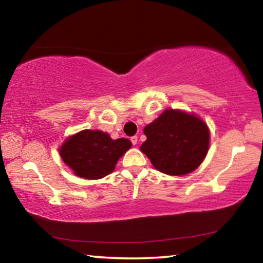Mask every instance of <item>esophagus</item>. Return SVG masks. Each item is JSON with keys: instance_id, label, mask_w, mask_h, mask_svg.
<instances>
[{"instance_id": "34e87169", "label": "esophagus", "mask_w": 263, "mask_h": 263, "mask_svg": "<svg viewBox=\"0 0 263 263\" xmlns=\"http://www.w3.org/2000/svg\"><path fill=\"white\" fill-rule=\"evenodd\" d=\"M130 140H131V142H132V145H137V142H138V137H137V136H133V137H131V138H130Z\"/></svg>"}]
</instances>
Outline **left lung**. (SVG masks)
Returning a JSON list of instances; mask_svg holds the SVG:
<instances>
[{
    "label": "left lung",
    "instance_id": "1",
    "mask_svg": "<svg viewBox=\"0 0 263 263\" xmlns=\"http://www.w3.org/2000/svg\"><path fill=\"white\" fill-rule=\"evenodd\" d=\"M147 137L140 149L155 169L181 176L194 172L206 157L210 142L208 125L194 114L167 109L144 128Z\"/></svg>",
    "mask_w": 263,
    "mask_h": 263
}]
</instances>
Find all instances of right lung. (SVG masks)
<instances>
[{
	"label": "right lung",
	"mask_w": 263,
	"mask_h": 263,
	"mask_svg": "<svg viewBox=\"0 0 263 263\" xmlns=\"http://www.w3.org/2000/svg\"><path fill=\"white\" fill-rule=\"evenodd\" d=\"M125 138L111 139L100 130H83L69 137L61 145L60 157L82 179H102L114 172L116 163L131 147Z\"/></svg>",
	"instance_id": "obj_1"
}]
</instances>
